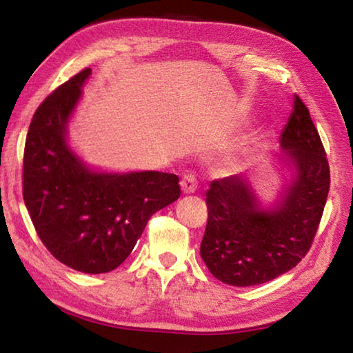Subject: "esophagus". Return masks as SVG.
Instances as JSON below:
<instances>
[{
    "instance_id": "34e87169",
    "label": "esophagus",
    "mask_w": 353,
    "mask_h": 353,
    "mask_svg": "<svg viewBox=\"0 0 353 353\" xmlns=\"http://www.w3.org/2000/svg\"><path fill=\"white\" fill-rule=\"evenodd\" d=\"M181 187L183 193H194L196 188H198V177H196L194 172H185L181 181Z\"/></svg>"
}]
</instances>
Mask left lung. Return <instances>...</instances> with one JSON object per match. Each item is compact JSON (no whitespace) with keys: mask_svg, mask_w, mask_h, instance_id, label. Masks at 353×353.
I'll return each mask as SVG.
<instances>
[{"mask_svg":"<svg viewBox=\"0 0 353 353\" xmlns=\"http://www.w3.org/2000/svg\"><path fill=\"white\" fill-rule=\"evenodd\" d=\"M280 141L296 179L276 210H261L246 176L216 179L207 190L201 256L223 283L270 282L292 270L312 248L330 190V166L308 107L299 97Z\"/></svg>","mask_w":353,"mask_h":353,"instance_id":"8db88e82","label":"left lung"}]
</instances>
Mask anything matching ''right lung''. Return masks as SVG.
Returning a JSON list of instances; mask_svg holds the SVG:
<instances>
[{"mask_svg": "<svg viewBox=\"0 0 353 353\" xmlns=\"http://www.w3.org/2000/svg\"><path fill=\"white\" fill-rule=\"evenodd\" d=\"M92 70L59 85L35 110L23 155V199L51 255L85 274L113 271L149 218L181 196L176 174L93 172L71 152L65 126Z\"/></svg>", "mask_w": 353, "mask_h": 353, "instance_id": "right-lung-1", "label": "right lung"}]
</instances>
